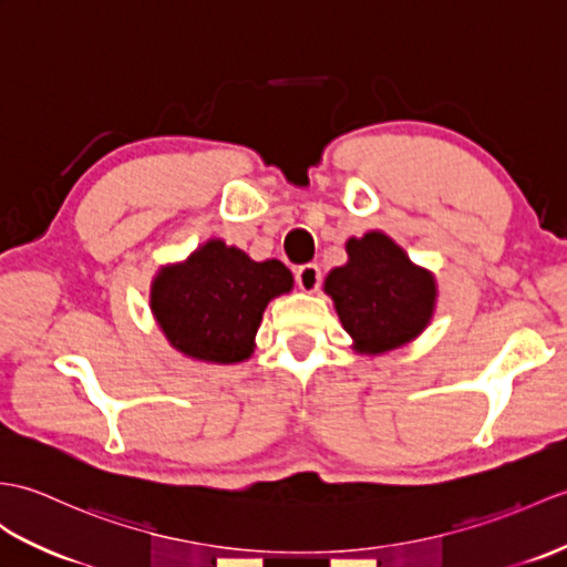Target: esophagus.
Instances as JSON below:
<instances>
[{
	"mask_svg": "<svg viewBox=\"0 0 567 567\" xmlns=\"http://www.w3.org/2000/svg\"><path fill=\"white\" fill-rule=\"evenodd\" d=\"M297 285L301 292H316L321 285V268L316 262H307L297 270Z\"/></svg>",
	"mask_w": 567,
	"mask_h": 567,
	"instance_id": "esophagus-1",
	"label": "esophagus"
}]
</instances>
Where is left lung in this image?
<instances>
[{
    "instance_id": "left-lung-1",
    "label": "left lung",
    "mask_w": 567,
    "mask_h": 567,
    "mask_svg": "<svg viewBox=\"0 0 567 567\" xmlns=\"http://www.w3.org/2000/svg\"><path fill=\"white\" fill-rule=\"evenodd\" d=\"M348 262L323 282L352 348L381 354L411 343L434 313L437 282L415 266L403 248L381 231L348 239Z\"/></svg>"
}]
</instances>
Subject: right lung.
<instances>
[{"mask_svg": "<svg viewBox=\"0 0 567 567\" xmlns=\"http://www.w3.org/2000/svg\"><path fill=\"white\" fill-rule=\"evenodd\" d=\"M280 260H251L209 239L152 280L150 307L166 340L193 360L234 364L251 358L268 301L292 289Z\"/></svg>", "mask_w": 567, "mask_h": 567, "instance_id": "1", "label": "right lung"}]
</instances>
